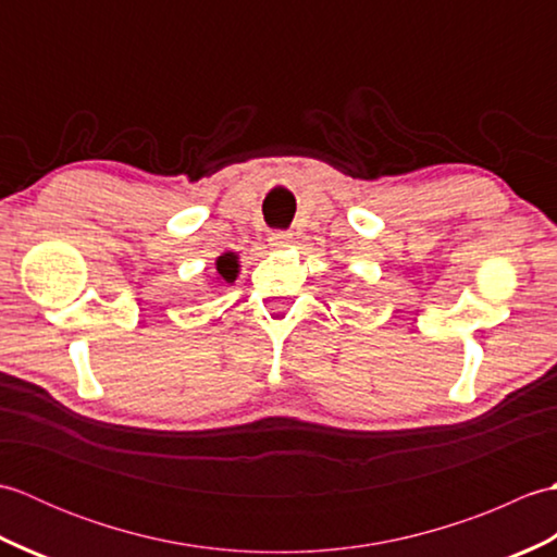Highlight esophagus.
I'll use <instances>...</instances> for the list:
<instances>
[{"label":"esophagus","mask_w":557,"mask_h":557,"mask_svg":"<svg viewBox=\"0 0 557 557\" xmlns=\"http://www.w3.org/2000/svg\"><path fill=\"white\" fill-rule=\"evenodd\" d=\"M270 246L272 248H289L292 246V234L289 232H272L270 234Z\"/></svg>","instance_id":"1"}]
</instances>
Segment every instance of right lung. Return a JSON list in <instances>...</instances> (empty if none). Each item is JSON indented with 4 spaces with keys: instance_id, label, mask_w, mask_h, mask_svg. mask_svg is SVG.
I'll return each mask as SVG.
<instances>
[{
    "instance_id": "1",
    "label": "right lung",
    "mask_w": 557,
    "mask_h": 557,
    "mask_svg": "<svg viewBox=\"0 0 557 557\" xmlns=\"http://www.w3.org/2000/svg\"><path fill=\"white\" fill-rule=\"evenodd\" d=\"M242 272V265H239V256L227 251L218 256L215 260V282H220V285H234L236 277H239Z\"/></svg>"
}]
</instances>
